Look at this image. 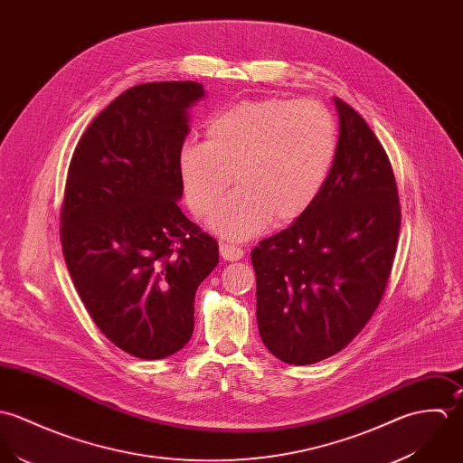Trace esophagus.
<instances>
[{"label": "esophagus", "mask_w": 463, "mask_h": 463, "mask_svg": "<svg viewBox=\"0 0 463 463\" xmlns=\"http://www.w3.org/2000/svg\"><path fill=\"white\" fill-rule=\"evenodd\" d=\"M220 254L225 261H240L243 258V250L240 247L229 245V243L220 245Z\"/></svg>", "instance_id": "34e87169"}]
</instances>
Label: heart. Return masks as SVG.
I'll use <instances>...</instances> for the list:
<instances>
[{
  "label": "heart",
  "instance_id": "1",
  "mask_svg": "<svg viewBox=\"0 0 463 463\" xmlns=\"http://www.w3.org/2000/svg\"><path fill=\"white\" fill-rule=\"evenodd\" d=\"M205 137L185 141L177 156L185 202L196 216L211 214L234 174L238 189L218 207L211 227L236 241L260 234L267 223L298 220L338 156L336 119L309 98L234 101L209 118Z\"/></svg>",
  "mask_w": 463,
  "mask_h": 463
}]
</instances>
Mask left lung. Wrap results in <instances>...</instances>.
<instances>
[{"label":"left lung","mask_w":463,"mask_h":463,"mask_svg":"<svg viewBox=\"0 0 463 463\" xmlns=\"http://www.w3.org/2000/svg\"><path fill=\"white\" fill-rule=\"evenodd\" d=\"M338 156L315 203L252 250L258 327L284 364L311 365L367 326L392 272L401 205L390 159L367 121L335 98Z\"/></svg>","instance_id":"8db88e82"}]
</instances>
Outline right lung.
I'll list each match as a JSON object with an SVG mask.
<instances>
[{"instance_id": "add662e5", "label": "right lung", "mask_w": 463, "mask_h": 463, "mask_svg": "<svg viewBox=\"0 0 463 463\" xmlns=\"http://www.w3.org/2000/svg\"><path fill=\"white\" fill-rule=\"evenodd\" d=\"M198 82L139 84L82 134L68 170L61 241L98 329L121 351L161 360L194 326V293L218 265V243L187 220L177 156Z\"/></svg>"}]
</instances>
